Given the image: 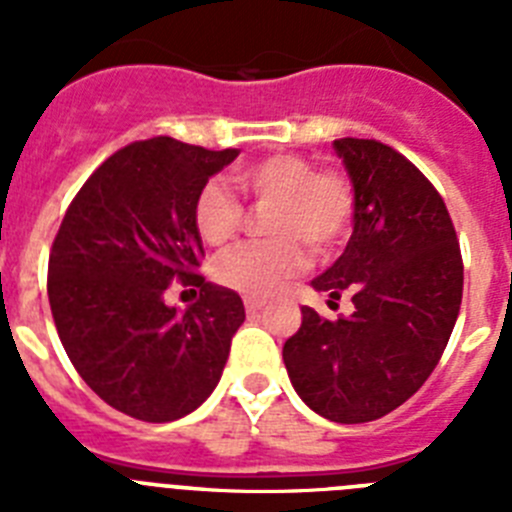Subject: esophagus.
Returning a JSON list of instances; mask_svg holds the SVG:
<instances>
[{
  "instance_id": "obj_1",
  "label": "esophagus",
  "mask_w": 512,
  "mask_h": 512,
  "mask_svg": "<svg viewBox=\"0 0 512 512\" xmlns=\"http://www.w3.org/2000/svg\"><path fill=\"white\" fill-rule=\"evenodd\" d=\"M243 305H246L248 315H253V312H259L261 307L266 305V302L264 300H256V297H246V300H243Z\"/></svg>"
}]
</instances>
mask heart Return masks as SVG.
<instances>
[{
  "instance_id": "1",
  "label": "heart",
  "mask_w": 512,
  "mask_h": 512,
  "mask_svg": "<svg viewBox=\"0 0 512 512\" xmlns=\"http://www.w3.org/2000/svg\"><path fill=\"white\" fill-rule=\"evenodd\" d=\"M235 184L259 202L274 205L271 241L243 243L215 261V279L251 297H266L305 266L302 242L318 256L343 246L354 223V189L336 171H315L312 161L277 153L241 166ZM243 210L225 184L207 182L194 200V225L202 241L225 246L241 228Z\"/></svg>"
}]
</instances>
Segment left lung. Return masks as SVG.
I'll return each instance as SVG.
<instances>
[{
	"instance_id": "1",
	"label": "left lung",
	"mask_w": 512,
	"mask_h": 512,
	"mask_svg": "<svg viewBox=\"0 0 512 512\" xmlns=\"http://www.w3.org/2000/svg\"><path fill=\"white\" fill-rule=\"evenodd\" d=\"M333 151L354 187V233L312 289L351 295L348 318L302 307L284 343L289 382L333 423H369L431 377L459 318L464 266L449 210L433 184L379 140L341 138Z\"/></svg>"
}]
</instances>
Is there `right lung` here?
Wrapping results in <instances>:
<instances>
[{
    "label": "right lung",
    "mask_w": 512,
    "mask_h": 512,
    "mask_svg": "<svg viewBox=\"0 0 512 512\" xmlns=\"http://www.w3.org/2000/svg\"><path fill=\"white\" fill-rule=\"evenodd\" d=\"M235 156L166 135L130 143L89 176L58 228L48 259L58 338L81 379L130 418L169 423L200 408L246 320L233 289L197 274L194 200ZM171 278L200 286L201 300L166 306Z\"/></svg>",
    "instance_id": "1"
}]
</instances>
